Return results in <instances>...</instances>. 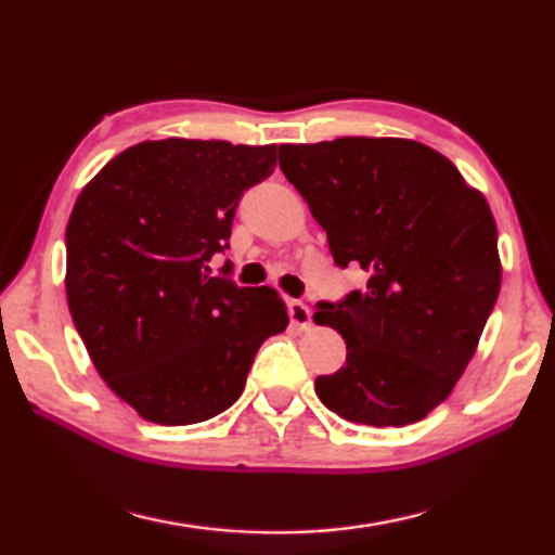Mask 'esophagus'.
I'll use <instances>...</instances> for the list:
<instances>
[{"instance_id":"34e87169","label":"esophagus","mask_w":555,"mask_h":555,"mask_svg":"<svg viewBox=\"0 0 555 555\" xmlns=\"http://www.w3.org/2000/svg\"><path fill=\"white\" fill-rule=\"evenodd\" d=\"M288 318H291V323H294V325L308 327V325H311V308H308L304 300L291 298L288 300Z\"/></svg>"}]
</instances>
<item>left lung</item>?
I'll return each instance as SVG.
<instances>
[{
	"mask_svg": "<svg viewBox=\"0 0 555 555\" xmlns=\"http://www.w3.org/2000/svg\"><path fill=\"white\" fill-rule=\"evenodd\" d=\"M279 166L325 230L335 264L370 276L313 313L347 345L345 367L315 379L318 399L364 426L426 418L463 377L500 296L485 195L413 139L281 144Z\"/></svg>",
	"mask_w": 555,
	"mask_h": 555,
	"instance_id": "left-lung-1",
	"label": "left lung"
}]
</instances>
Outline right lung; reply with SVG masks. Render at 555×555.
<instances>
[{"instance_id": "right-lung-1", "label": "right lung", "mask_w": 555, "mask_h": 555, "mask_svg": "<svg viewBox=\"0 0 555 555\" xmlns=\"http://www.w3.org/2000/svg\"><path fill=\"white\" fill-rule=\"evenodd\" d=\"M276 144L162 139L121 152L82 188L65 230V294L100 377L139 416L201 424L240 399L259 345L286 331L269 286L210 276L242 193ZM230 264L224 267V271Z\"/></svg>"}]
</instances>
